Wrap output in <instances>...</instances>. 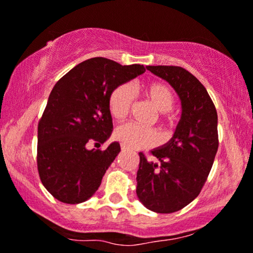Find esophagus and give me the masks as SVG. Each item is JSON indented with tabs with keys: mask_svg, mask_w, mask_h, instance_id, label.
<instances>
[{
	"mask_svg": "<svg viewBox=\"0 0 253 253\" xmlns=\"http://www.w3.org/2000/svg\"><path fill=\"white\" fill-rule=\"evenodd\" d=\"M121 149H122V151H126L128 148H127L125 144H121Z\"/></svg>",
	"mask_w": 253,
	"mask_h": 253,
	"instance_id": "obj_1",
	"label": "esophagus"
}]
</instances>
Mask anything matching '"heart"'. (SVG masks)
Wrapping results in <instances>:
<instances>
[{
  "label": "heart",
  "mask_w": 253,
  "mask_h": 253,
  "mask_svg": "<svg viewBox=\"0 0 253 253\" xmlns=\"http://www.w3.org/2000/svg\"><path fill=\"white\" fill-rule=\"evenodd\" d=\"M143 97L158 111L166 115L173 108L174 95L171 88L160 82H150L140 87ZM134 102V93L128 84L116 87L109 98V109L116 120H124L131 111ZM116 138L131 149L151 148L159 143V134L155 129L138 126L135 124H124L116 128Z\"/></svg>",
  "instance_id": "heart-1"
}]
</instances>
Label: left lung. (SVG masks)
<instances>
[{
	"mask_svg": "<svg viewBox=\"0 0 253 253\" xmlns=\"http://www.w3.org/2000/svg\"><path fill=\"white\" fill-rule=\"evenodd\" d=\"M178 94L182 115L173 137L154 150V160L139 153L138 200L156 213H172L200 194L218 149L217 111L206 88L180 66H147Z\"/></svg>",
	"mask_w": 253,
	"mask_h": 253,
	"instance_id": "8db88e82",
	"label": "left lung"
}]
</instances>
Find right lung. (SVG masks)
<instances>
[{"label":"right lung","instance_id":"1","mask_svg":"<svg viewBox=\"0 0 253 253\" xmlns=\"http://www.w3.org/2000/svg\"><path fill=\"white\" fill-rule=\"evenodd\" d=\"M139 64L121 65L106 58L80 63L53 87L37 131V169L43 187L64 204H81L95 194L119 155L110 138L109 98L116 87L142 75Z\"/></svg>","mask_w":253,"mask_h":253}]
</instances>
